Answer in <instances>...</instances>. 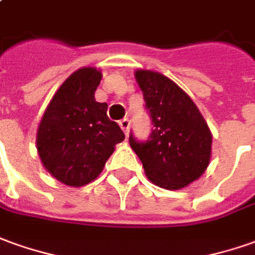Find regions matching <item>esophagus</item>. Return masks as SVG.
<instances>
[{
	"instance_id": "obj_1",
	"label": "esophagus",
	"mask_w": 255,
	"mask_h": 255,
	"mask_svg": "<svg viewBox=\"0 0 255 255\" xmlns=\"http://www.w3.org/2000/svg\"><path fill=\"white\" fill-rule=\"evenodd\" d=\"M119 126H121V129L124 130V133L128 136L129 134V126H130V122H129V119L128 118H125L122 121H119Z\"/></svg>"
}]
</instances>
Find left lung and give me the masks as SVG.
Here are the masks:
<instances>
[{"instance_id": "obj_1", "label": "left lung", "mask_w": 255, "mask_h": 255, "mask_svg": "<svg viewBox=\"0 0 255 255\" xmlns=\"http://www.w3.org/2000/svg\"><path fill=\"white\" fill-rule=\"evenodd\" d=\"M154 129L150 140L129 143L145 176L166 190H179L197 180L210 165L212 134L201 112L169 77L155 71L134 72Z\"/></svg>"}]
</instances>
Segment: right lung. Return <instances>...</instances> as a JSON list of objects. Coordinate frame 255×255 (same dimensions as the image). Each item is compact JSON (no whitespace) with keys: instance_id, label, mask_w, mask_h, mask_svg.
<instances>
[{"instance_id":"right-lung-1","label":"right lung","mask_w":255,"mask_h":255,"mask_svg":"<svg viewBox=\"0 0 255 255\" xmlns=\"http://www.w3.org/2000/svg\"><path fill=\"white\" fill-rule=\"evenodd\" d=\"M101 79V71L93 66L73 72L52 96L37 128L41 164L66 186L80 187L97 179L115 145L125 140L119 125L107 117V103L94 98Z\"/></svg>"}]
</instances>
